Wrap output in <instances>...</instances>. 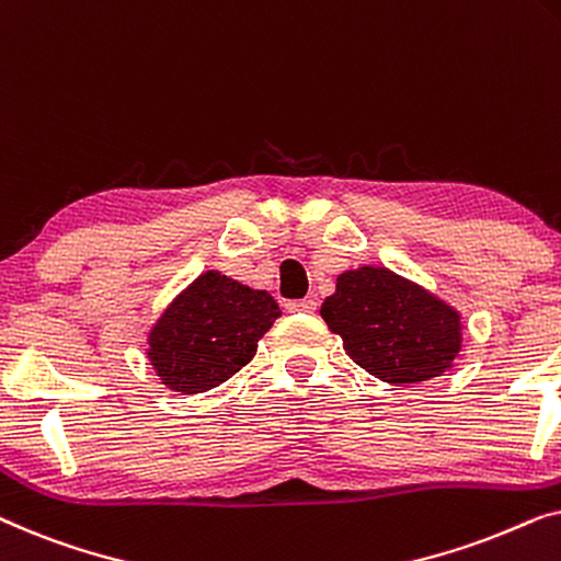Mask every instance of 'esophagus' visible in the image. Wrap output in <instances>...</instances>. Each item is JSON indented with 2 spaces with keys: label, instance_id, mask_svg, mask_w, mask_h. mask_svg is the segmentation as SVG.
Returning <instances> with one entry per match:
<instances>
[{
  "label": "esophagus",
  "instance_id": "esophagus-1",
  "mask_svg": "<svg viewBox=\"0 0 561 561\" xmlns=\"http://www.w3.org/2000/svg\"><path fill=\"white\" fill-rule=\"evenodd\" d=\"M286 311L290 313H313L317 311V301L313 298H298V301H288Z\"/></svg>",
  "mask_w": 561,
  "mask_h": 561
}]
</instances>
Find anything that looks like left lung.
Wrapping results in <instances>:
<instances>
[{"label":"left lung","mask_w":561,"mask_h":561,"mask_svg":"<svg viewBox=\"0 0 561 561\" xmlns=\"http://www.w3.org/2000/svg\"><path fill=\"white\" fill-rule=\"evenodd\" d=\"M321 317L363 370L393 386L442 375L462 344L459 313L386 267L342 273Z\"/></svg>","instance_id":"8db88e82"}]
</instances>
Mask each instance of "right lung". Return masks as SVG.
<instances>
[{
    "label": "right lung",
    "instance_id": "add662e5",
    "mask_svg": "<svg viewBox=\"0 0 561 561\" xmlns=\"http://www.w3.org/2000/svg\"><path fill=\"white\" fill-rule=\"evenodd\" d=\"M280 317L265 290L204 273L163 313L150 334V363L171 390L204 393L232 378Z\"/></svg>",
    "mask_w": 561,
    "mask_h": 561
}]
</instances>
